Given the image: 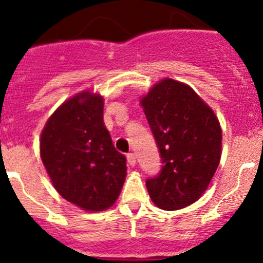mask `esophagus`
<instances>
[{
  "label": "esophagus",
  "instance_id": "esophagus-1",
  "mask_svg": "<svg viewBox=\"0 0 263 263\" xmlns=\"http://www.w3.org/2000/svg\"><path fill=\"white\" fill-rule=\"evenodd\" d=\"M127 161H128L129 165L135 166V165H136V155H135L134 153L127 154Z\"/></svg>",
  "mask_w": 263,
  "mask_h": 263
}]
</instances>
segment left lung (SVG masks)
<instances>
[{
	"label": "left lung",
	"instance_id": "8db88e82",
	"mask_svg": "<svg viewBox=\"0 0 263 263\" xmlns=\"http://www.w3.org/2000/svg\"><path fill=\"white\" fill-rule=\"evenodd\" d=\"M141 105L163 163L146 181L148 195L158 208L179 210L203 195L219 166V119L192 87L173 79L154 85Z\"/></svg>",
	"mask_w": 263,
	"mask_h": 263
}]
</instances>
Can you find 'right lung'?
I'll list each match as a JSON object with an SVG mask.
<instances>
[{"label": "right lung", "mask_w": 263, "mask_h": 263, "mask_svg": "<svg viewBox=\"0 0 263 263\" xmlns=\"http://www.w3.org/2000/svg\"><path fill=\"white\" fill-rule=\"evenodd\" d=\"M103 108L99 94L82 91L57 108L41 136V158L53 187L86 211L110 208L126 178V156L113 145Z\"/></svg>", "instance_id": "add662e5"}]
</instances>
